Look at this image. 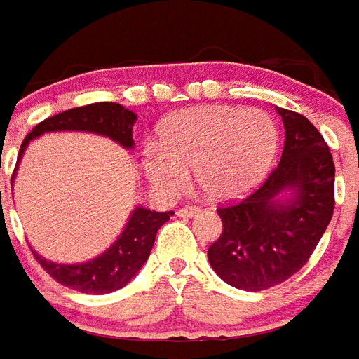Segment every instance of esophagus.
<instances>
[{
	"mask_svg": "<svg viewBox=\"0 0 359 359\" xmlns=\"http://www.w3.org/2000/svg\"><path fill=\"white\" fill-rule=\"evenodd\" d=\"M200 213V209L194 205H187V207H180L179 209V217L182 219H188V217H196V215Z\"/></svg>",
	"mask_w": 359,
	"mask_h": 359,
	"instance_id": "34e87169",
	"label": "esophagus"
}]
</instances>
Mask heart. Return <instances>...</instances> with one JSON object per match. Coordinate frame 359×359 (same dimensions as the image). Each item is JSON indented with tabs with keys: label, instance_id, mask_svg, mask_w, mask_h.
<instances>
[{
	"label": "heart",
	"instance_id": "b5f03b06",
	"mask_svg": "<svg viewBox=\"0 0 359 359\" xmlns=\"http://www.w3.org/2000/svg\"><path fill=\"white\" fill-rule=\"evenodd\" d=\"M278 127L259 108L201 104L167 116L158 127V150L142 167L165 192H180L194 172L207 200H240L266 179L278 154Z\"/></svg>",
	"mask_w": 359,
	"mask_h": 359
}]
</instances>
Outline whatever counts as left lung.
Wrapping results in <instances>:
<instances>
[{
    "mask_svg": "<svg viewBox=\"0 0 359 359\" xmlns=\"http://www.w3.org/2000/svg\"><path fill=\"white\" fill-rule=\"evenodd\" d=\"M285 129L281 159L259 190L217 209L222 233L207 251L217 276L243 291L274 287L299 272L335 209V163L304 116L276 108Z\"/></svg>",
    "mask_w": 359,
    "mask_h": 359,
    "instance_id": "1",
    "label": "left lung"
}]
</instances>
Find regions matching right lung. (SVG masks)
<instances>
[{
  "label": "right lung",
  "instance_id": "right-lung-1",
  "mask_svg": "<svg viewBox=\"0 0 359 359\" xmlns=\"http://www.w3.org/2000/svg\"><path fill=\"white\" fill-rule=\"evenodd\" d=\"M135 121H137V114L116 102H95V104L79 106V108L60 112L53 118L43 119L32 129V133L26 135L18 152L17 167L28 144L45 133H93V135H100L118 142L126 150H133L135 148V140H133ZM15 175H17V169L13 172V180H15ZM171 217L172 211L159 213V211L137 205L112 245L95 259L83 262H74V264L53 262L41 257L38 251L34 249L32 251L43 270H47V274H51L58 283H62L66 287L89 294L112 293V291L126 287L127 283L139 274V270L144 266V262L150 257L156 233Z\"/></svg>",
  "mask_w": 359,
  "mask_h": 359
}]
</instances>
